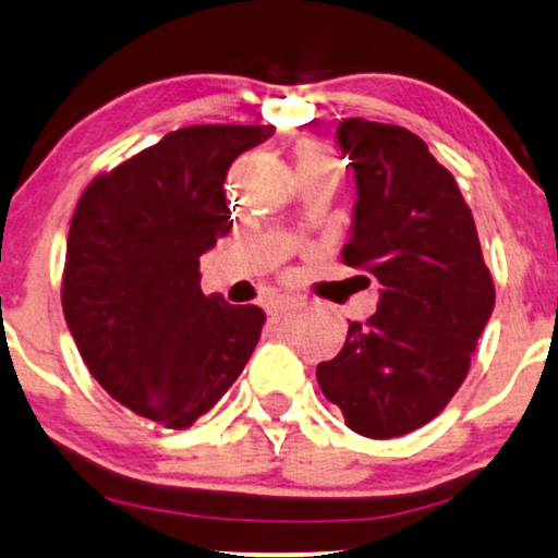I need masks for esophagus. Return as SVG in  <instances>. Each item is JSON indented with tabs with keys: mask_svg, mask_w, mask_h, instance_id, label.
I'll return each instance as SVG.
<instances>
[{
	"mask_svg": "<svg viewBox=\"0 0 558 558\" xmlns=\"http://www.w3.org/2000/svg\"><path fill=\"white\" fill-rule=\"evenodd\" d=\"M298 307H302V300L292 298V294H279V298H274L271 302H268V311H271V313L298 311Z\"/></svg>",
	"mask_w": 558,
	"mask_h": 558,
	"instance_id": "34e87169",
	"label": "esophagus"
}]
</instances>
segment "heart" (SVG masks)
<instances>
[{"mask_svg": "<svg viewBox=\"0 0 558 558\" xmlns=\"http://www.w3.org/2000/svg\"><path fill=\"white\" fill-rule=\"evenodd\" d=\"M300 157H320V160H331V155H328L323 147H305Z\"/></svg>", "mask_w": 558, "mask_h": 558, "instance_id": "heart-1", "label": "heart"}]
</instances>
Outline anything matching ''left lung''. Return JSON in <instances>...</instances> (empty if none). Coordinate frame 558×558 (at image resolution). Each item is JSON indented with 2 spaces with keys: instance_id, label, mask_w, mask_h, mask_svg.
<instances>
[{
  "instance_id": "obj_1",
  "label": "left lung",
  "mask_w": 558,
  "mask_h": 558,
  "mask_svg": "<svg viewBox=\"0 0 558 558\" xmlns=\"http://www.w3.org/2000/svg\"><path fill=\"white\" fill-rule=\"evenodd\" d=\"M336 140L356 183L341 258L377 279L380 302L367 323H349L343 349L315 377L356 435L401 437L463 385L494 281L469 204L424 140L364 119L341 121Z\"/></svg>"
}]
</instances>
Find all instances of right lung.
Masks as SVG:
<instances>
[{
	"label": "right lung",
	"mask_w": 558,
	"mask_h": 558,
	"mask_svg": "<svg viewBox=\"0 0 558 558\" xmlns=\"http://www.w3.org/2000/svg\"><path fill=\"white\" fill-rule=\"evenodd\" d=\"M274 126L178 129L87 185L74 209L61 305L89 375L168 429L227 393L266 315L202 292L198 258L230 232L225 178Z\"/></svg>",
	"instance_id": "right-lung-1"
}]
</instances>
